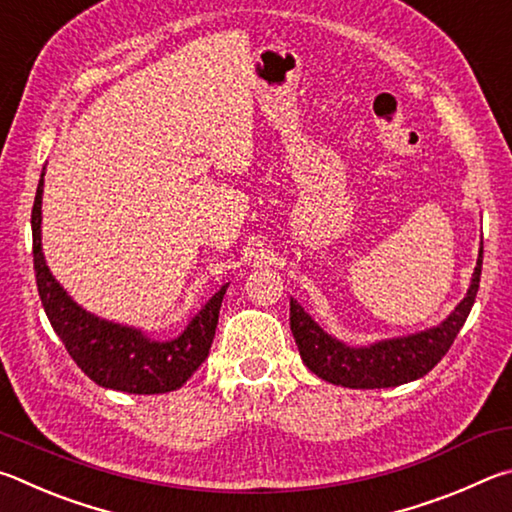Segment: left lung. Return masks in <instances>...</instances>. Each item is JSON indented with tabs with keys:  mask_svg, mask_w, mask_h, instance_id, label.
Here are the masks:
<instances>
[{
	"mask_svg": "<svg viewBox=\"0 0 512 512\" xmlns=\"http://www.w3.org/2000/svg\"><path fill=\"white\" fill-rule=\"evenodd\" d=\"M483 265V242L479 249L472 285L465 299L454 308L441 326L425 333L387 339L373 346L353 348L324 333L297 301L290 299V328L299 346L301 360L321 380L351 389H387L398 387L427 375L450 351L456 335L468 319L477 297Z\"/></svg>",
	"mask_w": 512,
	"mask_h": 512,
	"instance_id": "8db88e82",
	"label": "left lung"
}]
</instances>
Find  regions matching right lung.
<instances>
[{"mask_svg": "<svg viewBox=\"0 0 512 512\" xmlns=\"http://www.w3.org/2000/svg\"><path fill=\"white\" fill-rule=\"evenodd\" d=\"M42 186L44 173L35 191L31 213L35 281H38L44 312L71 360L89 380L105 389L150 396V393H166L182 387L209 355L227 285L213 294L211 301L173 342H150L139 330L89 315L67 297L44 263L40 242Z\"/></svg>", "mask_w": 512, "mask_h": 512, "instance_id": "right-lung-1", "label": "right lung"}]
</instances>
